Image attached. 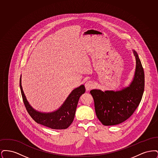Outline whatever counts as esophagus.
Returning a JSON list of instances; mask_svg holds the SVG:
<instances>
[{
	"mask_svg": "<svg viewBox=\"0 0 158 158\" xmlns=\"http://www.w3.org/2000/svg\"><path fill=\"white\" fill-rule=\"evenodd\" d=\"M85 88H86V90H90L92 88H94V84L92 81H87L85 83Z\"/></svg>",
	"mask_w": 158,
	"mask_h": 158,
	"instance_id": "obj_1",
	"label": "esophagus"
}]
</instances>
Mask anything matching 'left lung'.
<instances>
[{
	"mask_svg": "<svg viewBox=\"0 0 158 158\" xmlns=\"http://www.w3.org/2000/svg\"><path fill=\"white\" fill-rule=\"evenodd\" d=\"M134 76L127 86L120 90L95 89L90 91L97 117L104 126H114L127 120L139 105L144 88V73L137 52Z\"/></svg>",
	"mask_w": 158,
	"mask_h": 158,
	"instance_id": "left-lung-1",
	"label": "left lung"
}]
</instances>
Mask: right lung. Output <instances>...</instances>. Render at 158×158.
<instances>
[{
    "instance_id": "add662e5",
    "label": "right lung",
    "mask_w": 158,
    "mask_h": 158,
    "mask_svg": "<svg viewBox=\"0 0 158 158\" xmlns=\"http://www.w3.org/2000/svg\"><path fill=\"white\" fill-rule=\"evenodd\" d=\"M19 85L23 103L32 119L38 124L57 130L66 129L70 126L75 118L79 98L85 92L84 85H81L70 92L58 109L52 112H41L34 109L28 101L22 87L21 76Z\"/></svg>"
}]
</instances>
